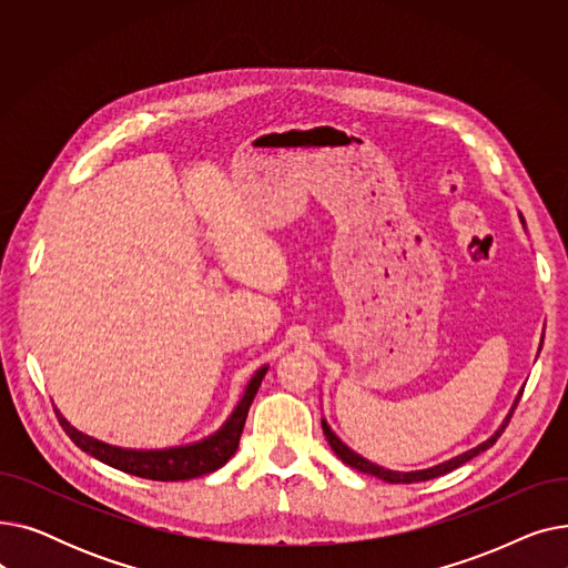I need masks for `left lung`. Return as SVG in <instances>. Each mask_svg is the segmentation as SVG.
<instances>
[{
	"instance_id": "obj_1",
	"label": "left lung",
	"mask_w": 568,
	"mask_h": 568,
	"mask_svg": "<svg viewBox=\"0 0 568 568\" xmlns=\"http://www.w3.org/2000/svg\"><path fill=\"white\" fill-rule=\"evenodd\" d=\"M523 221V219H520ZM523 225H525V221H523ZM541 343H544V338H541ZM525 389V386H523ZM523 389H520V394L516 396V400H514V405H511V412L506 414V419L501 422V426L486 439V442H481L479 446H474V449H469V452H465V454H460V456H456V458H452V460H444V463H439V465H433V467H428V469H414V471H398V469H386V467H379V465H375V463H371V460H366L364 456H359L356 452H352L349 446L329 428V424H326L324 419H322V430H324V437L329 439V446L334 449V454L345 463V465H349V467H354V469H359V471H364V474H371V476H377V479H382V481H386V484H416V481H428V479H435V476H442V474H446V471H452V469H456V467H460V465H465L467 460H471L474 456H479L481 452H486V449H490V446L497 442V437L504 433V428H506V424H509V419H511V414H514V409L518 407V400H520V396H523Z\"/></svg>"
}]
</instances>
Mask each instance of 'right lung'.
I'll list each match as a JSON object with an SVG mask.
<instances>
[{"label":"right lung","instance_id":"obj_1","mask_svg":"<svg viewBox=\"0 0 568 568\" xmlns=\"http://www.w3.org/2000/svg\"><path fill=\"white\" fill-rule=\"evenodd\" d=\"M268 366H262L255 371L251 382L246 384L244 396L239 398L236 407L225 419V424L212 433L209 437L193 442V444H182V446H168V449H124V446H114L108 442H101L97 437H89L82 430L73 428L59 409L57 419L67 430V435L75 442V446L89 456H94L97 460L126 471L133 476H140V479H152V481H186L195 479V476L202 474H212L219 467H223L236 452L239 439H242V430L246 424V416L251 409V403L260 389V384L266 375Z\"/></svg>","mask_w":568,"mask_h":568}]
</instances>
